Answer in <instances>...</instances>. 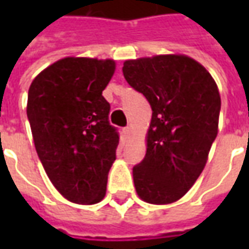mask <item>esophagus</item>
I'll return each mask as SVG.
<instances>
[{"mask_svg":"<svg viewBox=\"0 0 249 249\" xmlns=\"http://www.w3.org/2000/svg\"><path fill=\"white\" fill-rule=\"evenodd\" d=\"M124 136L126 137V139H129L130 136H132V128H130V126L124 128Z\"/></svg>","mask_w":249,"mask_h":249,"instance_id":"34e87169","label":"esophagus"}]
</instances>
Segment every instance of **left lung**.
Wrapping results in <instances>:
<instances>
[{
  "instance_id": "1",
  "label": "left lung",
  "mask_w": 249,
  "mask_h": 249,
  "mask_svg": "<svg viewBox=\"0 0 249 249\" xmlns=\"http://www.w3.org/2000/svg\"><path fill=\"white\" fill-rule=\"evenodd\" d=\"M123 73L152 108L145 157L133 168L136 192L145 203H175L196 183L217 136V85L185 54L126 60Z\"/></svg>"
}]
</instances>
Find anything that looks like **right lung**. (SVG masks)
Listing matches in <instances>:
<instances>
[{
    "mask_svg": "<svg viewBox=\"0 0 249 249\" xmlns=\"http://www.w3.org/2000/svg\"><path fill=\"white\" fill-rule=\"evenodd\" d=\"M116 61L64 57L40 71L28 93L26 113L48 178L71 203H100L116 160L119 135L109 124L103 90Z\"/></svg>",
    "mask_w": 249,
    "mask_h": 249,
    "instance_id": "1",
    "label": "right lung"
}]
</instances>
